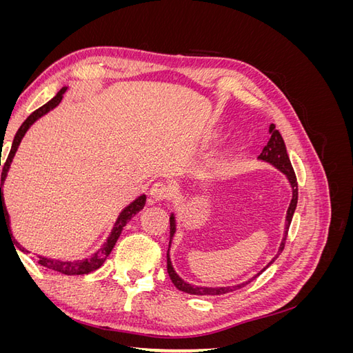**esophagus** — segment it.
Returning a JSON list of instances; mask_svg holds the SVG:
<instances>
[{
  "label": "esophagus",
  "instance_id": "1",
  "mask_svg": "<svg viewBox=\"0 0 353 353\" xmlns=\"http://www.w3.org/2000/svg\"><path fill=\"white\" fill-rule=\"evenodd\" d=\"M150 196L154 201H162V200H169L172 197V188H170L165 183H156L150 188Z\"/></svg>",
  "mask_w": 353,
  "mask_h": 353
}]
</instances>
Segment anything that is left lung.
Listing matches in <instances>:
<instances>
[{"label":"left lung","instance_id":"1","mask_svg":"<svg viewBox=\"0 0 353 353\" xmlns=\"http://www.w3.org/2000/svg\"><path fill=\"white\" fill-rule=\"evenodd\" d=\"M270 134H271V138L268 144H266L263 147L262 153L258 156V159L263 160V162H268L271 165H274L276 169H280L281 172L287 176L288 183H290L292 185V190H293V197H292V201H290V206H288L287 209V216H285V228H284V237H283V241L280 244V249H279V253H276L272 261L265 266V268L256 274L254 276H252V279L249 281H244L241 284H237V285H228V287H200V285H193L190 284L187 281H184L181 276L175 272L174 266H172V262H170V258H169V249H168V253H166V258H168V274L170 276V280H172L174 285L178 288V290L184 292V293H188V294H196V296H216V294H225V293H230V292H236L239 290V288H243L244 285H248L249 283H252L256 276H259L268 266H271L275 259L279 258V256L281 254L284 245H285V240H287V232H288V228H290V223H292V219H293V215H294V210H296V206H297V179H296V174L293 170V166H292V162L290 159H288V154H287V148H285V144H284V140L281 134L279 132V130H275V125L271 123L270 126ZM169 222H170V240H169V248H170V243H172V237L176 231V223H175V216L174 213L170 215L169 218Z\"/></svg>","mask_w":353,"mask_h":353}]
</instances>
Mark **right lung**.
I'll use <instances>...</instances> for the list:
<instances>
[{
  "label": "right lung",
  "mask_w": 353,
  "mask_h": 353,
  "mask_svg": "<svg viewBox=\"0 0 353 353\" xmlns=\"http://www.w3.org/2000/svg\"><path fill=\"white\" fill-rule=\"evenodd\" d=\"M65 92H66V88H61V90L57 92L56 97H52L47 104H44V105H42V108H39L38 110H35V112L32 113V114L28 117V119L22 123V126L19 128V131H17V134H16V137H14V140H13L12 150H10V153H8V156H7V160H6V163L3 165L1 185H0V228H1V225H4V227L7 228V231H8V234H10V236H12V237H13V234H12V231H10V218H8V212H7V209H6L4 194H3V188H1V187H3V184H4V181H6L7 172H8V169H10V165H12V160H13L16 152H17L19 144H20V141H22V138L25 137L26 131L32 126V123H34L35 121L39 119L41 116H44V114L48 113L50 110L57 108L59 103H60L61 99H63V94H65ZM0 166H1V160H0ZM144 205H145V194H143V196H140L138 199H135V200L131 203V205H128V206L119 213V216H117V221L114 222V227H113V230H112V232H110V236H109L108 241H105V243L103 244V248H101L100 250L95 252V253L91 256V258L83 259V261H57V259H50V258H42V256H38V258H39L38 263L42 265V266H46V268H48V270L57 271V272L66 274V275H83V274H90V272H92V271H95V270H99L100 266L104 263V261L108 259V256L110 254L112 249L114 248V244H116L117 239H119L121 232H122V230L125 228L126 223L130 222V221L137 215V213L144 208ZM13 243H14V244L17 245V248H19L20 250H22V252L29 253V252H28L25 248H22V245H20L19 243H16V241H13Z\"/></svg>",
  "instance_id": "obj_1"
}]
</instances>
